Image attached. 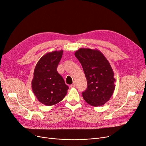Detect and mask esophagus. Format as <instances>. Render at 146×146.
<instances>
[{
    "mask_svg": "<svg viewBox=\"0 0 146 146\" xmlns=\"http://www.w3.org/2000/svg\"><path fill=\"white\" fill-rule=\"evenodd\" d=\"M75 86H76V84L74 83H74H73L72 85H70V87H71V88H74Z\"/></svg>",
    "mask_w": 146,
    "mask_h": 146,
    "instance_id": "obj_1",
    "label": "esophagus"
}]
</instances>
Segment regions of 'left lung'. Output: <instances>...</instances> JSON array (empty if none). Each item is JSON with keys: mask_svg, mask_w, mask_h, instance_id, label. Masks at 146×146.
Instances as JSON below:
<instances>
[{"mask_svg": "<svg viewBox=\"0 0 146 146\" xmlns=\"http://www.w3.org/2000/svg\"><path fill=\"white\" fill-rule=\"evenodd\" d=\"M83 68L88 87L82 92L86 102L98 107L108 101L115 89L116 79L109 61L98 49L80 48L75 52Z\"/></svg>", "mask_w": 146, "mask_h": 146, "instance_id": "obj_1", "label": "left lung"}]
</instances>
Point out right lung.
<instances>
[{
  "instance_id": "right-lung-1",
  "label": "right lung",
  "mask_w": 146,
  "mask_h": 146,
  "mask_svg": "<svg viewBox=\"0 0 146 146\" xmlns=\"http://www.w3.org/2000/svg\"><path fill=\"white\" fill-rule=\"evenodd\" d=\"M62 53V50L46 53L36 65L31 88L38 101L44 105L58 103L67 93L68 86L56 70Z\"/></svg>"
}]
</instances>
